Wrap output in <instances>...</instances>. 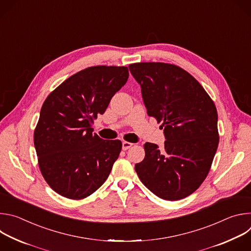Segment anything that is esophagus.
Returning <instances> with one entry per match:
<instances>
[{
	"mask_svg": "<svg viewBox=\"0 0 251 251\" xmlns=\"http://www.w3.org/2000/svg\"><path fill=\"white\" fill-rule=\"evenodd\" d=\"M133 145H134V144H132V143L124 141V142H122V149H123L124 151H126V150L130 149V148H131Z\"/></svg>",
	"mask_w": 251,
	"mask_h": 251,
	"instance_id": "34e87169",
	"label": "esophagus"
}]
</instances>
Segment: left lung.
Here are the masks:
<instances>
[{"instance_id": "1", "label": "left lung", "mask_w": 251, "mask_h": 251, "mask_svg": "<svg viewBox=\"0 0 251 251\" xmlns=\"http://www.w3.org/2000/svg\"><path fill=\"white\" fill-rule=\"evenodd\" d=\"M129 69L141 86L148 115L162 123L166 136L161 149L146 143L145 158L135 171L157 197L184 199L202 184L216 155V105L194 76L175 64L138 62Z\"/></svg>"}]
</instances>
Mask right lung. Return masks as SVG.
I'll return each mask as SVG.
<instances>
[{"mask_svg":"<svg viewBox=\"0 0 251 251\" xmlns=\"http://www.w3.org/2000/svg\"><path fill=\"white\" fill-rule=\"evenodd\" d=\"M128 76L126 66L87 67L64 80L45 100L33 143L43 176L60 196L84 199L108 177L122 143L101 139L91 126Z\"/></svg>","mask_w":251,"mask_h":251,"instance_id":"add662e5","label":"right lung"}]
</instances>
